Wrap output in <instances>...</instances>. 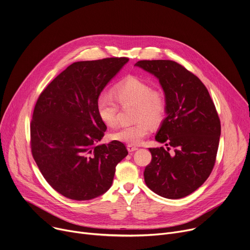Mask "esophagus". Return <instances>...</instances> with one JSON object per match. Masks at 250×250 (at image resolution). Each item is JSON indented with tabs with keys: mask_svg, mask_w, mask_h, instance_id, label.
<instances>
[{
	"mask_svg": "<svg viewBox=\"0 0 250 250\" xmlns=\"http://www.w3.org/2000/svg\"><path fill=\"white\" fill-rule=\"evenodd\" d=\"M138 148L136 146H127V150L128 152H133L135 150H137Z\"/></svg>",
	"mask_w": 250,
	"mask_h": 250,
	"instance_id": "esophagus-1",
	"label": "esophagus"
}]
</instances>
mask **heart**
I'll list each match as a JSON object with an SVG mask.
<instances>
[{
  "label": "heart",
  "instance_id": "obj_1",
  "mask_svg": "<svg viewBox=\"0 0 250 250\" xmlns=\"http://www.w3.org/2000/svg\"><path fill=\"white\" fill-rule=\"evenodd\" d=\"M119 103L122 106L134 104V125H124L111 133L114 140L128 146L140 145L151 130V124L158 125L165 117L167 102L164 93L135 76H127L113 88V96L102 93L97 98L96 109L101 121L108 126L119 122Z\"/></svg>",
  "mask_w": 250,
  "mask_h": 250
}]
</instances>
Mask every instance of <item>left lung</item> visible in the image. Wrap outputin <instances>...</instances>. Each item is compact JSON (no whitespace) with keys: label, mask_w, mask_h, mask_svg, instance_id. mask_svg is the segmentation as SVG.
<instances>
[{"label":"left lung","mask_w":250,"mask_h":250,"mask_svg":"<svg viewBox=\"0 0 250 250\" xmlns=\"http://www.w3.org/2000/svg\"><path fill=\"white\" fill-rule=\"evenodd\" d=\"M135 66L159 80L167 102L166 118L155 135L167 147L149 148L146 184L161 197L184 198L204 184L215 166L221 136L215 104L202 81L179 63L140 60Z\"/></svg>","instance_id":"left-lung-1"}]
</instances>
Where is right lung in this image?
I'll return each instance as SVG.
<instances>
[{"label":"right lung","mask_w":250,"mask_h":250,"mask_svg":"<svg viewBox=\"0 0 250 250\" xmlns=\"http://www.w3.org/2000/svg\"><path fill=\"white\" fill-rule=\"evenodd\" d=\"M128 61L112 57L68 66L40 95L30 123L33 159L64 197L87 201L108 191L127 150L121 141L98 145L106 129L97 98Z\"/></svg>","instance_id":"obj_1"}]
</instances>
